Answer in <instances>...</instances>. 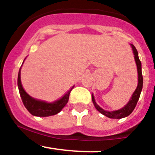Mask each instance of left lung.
<instances>
[{
	"label": "left lung",
	"instance_id": "obj_1",
	"mask_svg": "<svg viewBox=\"0 0 155 155\" xmlns=\"http://www.w3.org/2000/svg\"><path fill=\"white\" fill-rule=\"evenodd\" d=\"M132 49H133L134 54V58L135 61H136L137 66V71H138V85L136 90L134 92L133 95H132L131 98L129 101L128 103L126 104V106L124 107L122 109L116 111H106L104 110L102 108L100 107L98 104H96V102L95 101V98H94L93 95H92V100L93 102L94 105H95V108L99 111L100 113H102L103 115L106 116L107 117L110 118V119H122V118L126 117V116H129L130 113H132V111L134 110L135 107H136L137 101H138L139 98H140V93H141L142 89H143V74H142V66H141V62H140V59L138 57V52H137V48H135V46L134 45L131 44Z\"/></svg>",
	"mask_w": 155,
	"mask_h": 155
}]
</instances>
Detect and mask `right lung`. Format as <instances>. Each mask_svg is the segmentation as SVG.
I'll use <instances>...</instances> for the list:
<instances>
[{"mask_svg": "<svg viewBox=\"0 0 155 155\" xmlns=\"http://www.w3.org/2000/svg\"><path fill=\"white\" fill-rule=\"evenodd\" d=\"M21 68L18 71V87L22 102H23L24 105L27 108V110L33 116H40V117L41 116L45 117V116H53V115L60 113L62 110V109L66 106L67 102L68 101V98H69L70 92L74 87L70 89L61 99L54 102V103H47V102L34 99L32 97H30L24 90L23 87H22L21 83Z\"/></svg>", "mask_w": 155, "mask_h": 155, "instance_id": "right-lung-1", "label": "right lung"}]
</instances>
